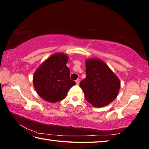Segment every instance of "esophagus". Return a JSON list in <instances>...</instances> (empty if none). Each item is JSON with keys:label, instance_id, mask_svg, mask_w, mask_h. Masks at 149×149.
I'll use <instances>...</instances> for the list:
<instances>
[{"label": "esophagus", "instance_id": "obj_1", "mask_svg": "<svg viewBox=\"0 0 149 149\" xmlns=\"http://www.w3.org/2000/svg\"><path fill=\"white\" fill-rule=\"evenodd\" d=\"M75 82H76L77 85H79V82H80V79H77L76 81H75Z\"/></svg>", "mask_w": 149, "mask_h": 149}]
</instances>
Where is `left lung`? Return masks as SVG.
<instances>
[{
    "label": "left lung",
    "mask_w": 149,
    "mask_h": 149,
    "mask_svg": "<svg viewBox=\"0 0 149 149\" xmlns=\"http://www.w3.org/2000/svg\"><path fill=\"white\" fill-rule=\"evenodd\" d=\"M85 64L86 77L79 84L85 99L97 108L109 104L119 92V78L99 58L87 59Z\"/></svg>",
    "instance_id": "8db88e82"
}]
</instances>
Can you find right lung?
I'll return each mask as SVG.
<instances>
[{
    "label": "right lung",
    "instance_id": "obj_1",
    "mask_svg": "<svg viewBox=\"0 0 149 149\" xmlns=\"http://www.w3.org/2000/svg\"><path fill=\"white\" fill-rule=\"evenodd\" d=\"M68 60V56L63 52L55 53L35 72L33 77L35 89L46 101L54 103L63 100L70 88L76 84L70 78Z\"/></svg>",
    "mask_w": 149,
    "mask_h": 149
}]
</instances>
